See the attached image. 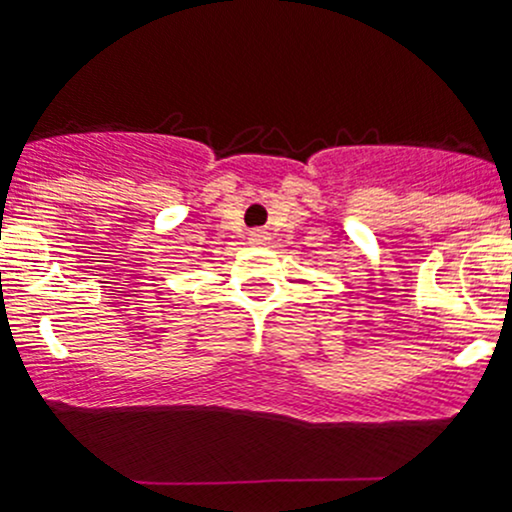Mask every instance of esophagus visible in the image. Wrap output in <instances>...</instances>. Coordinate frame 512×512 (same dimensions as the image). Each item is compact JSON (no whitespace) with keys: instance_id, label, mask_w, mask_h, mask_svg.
Segmentation results:
<instances>
[{"instance_id":"esophagus-1","label":"esophagus","mask_w":512,"mask_h":512,"mask_svg":"<svg viewBox=\"0 0 512 512\" xmlns=\"http://www.w3.org/2000/svg\"><path fill=\"white\" fill-rule=\"evenodd\" d=\"M250 240H252V243H262L264 233H262V231H252V233H250Z\"/></svg>"}]
</instances>
